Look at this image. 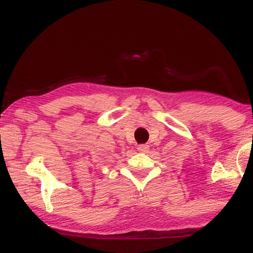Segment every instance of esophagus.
I'll return each mask as SVG.
<instances>
[{"mask_svg": "<svg viewBox=\"0 0 253 253\" xmlns=\"http://www.w3.org/2000/svg\"><path fill=\"white\" fill-rule=\"evenodd\" d=\"M138 151H140V152H143V153L147 152V151H149V145H146V144L139 145V146H138Z\"/></svg>", "mask_w": 253, "mask_h": 253, "instance_id": "1", "label": "esophagus"}]
</instances>
